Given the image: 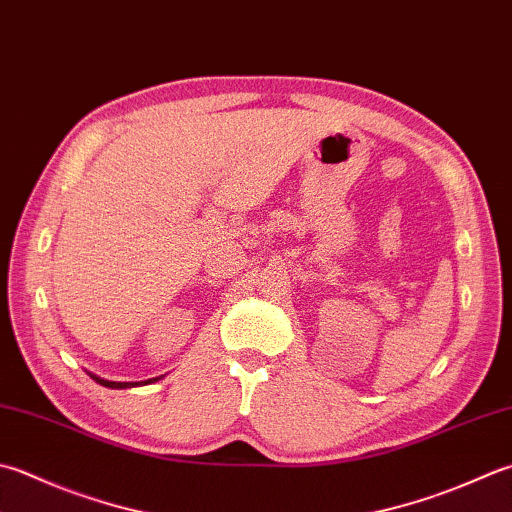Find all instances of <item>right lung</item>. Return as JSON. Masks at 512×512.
Wrapping results in <instances>:
<instances>
[{
	"instance_id": "1",
	"label": "right lung",
	"mask_w": 512,
	"mask_h": 512,
	"mask_svg": "<svg viewBox=\"0 0 512 512\" xmlns=\"http://www.w3.org/2000/svg\"><path fill=\"white\" fill-rule=\"evenodd\" d=\"M90 377L95 379L97 384H102V386H106V388H135V386H146V384H155V382H159V379H162L164 375H159V377H153V379H146V382H110V379H102V377H97V375H93V373H88Z\"/></svg>"
}]
</instances>
